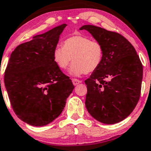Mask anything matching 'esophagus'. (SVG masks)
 Segmentation results:
<instances>
[{
    "label": "esophagus",
    "mask_w": 151,
    "mask_h": 151,
    "mask_svg": "<svg viewBox=\"0 0 151 151\" xmlns=\"http://www.w3.org/2000/svg\"><path fill=\"white\" fill-rule=\"evenodd\" d=\"M72 82H73V84H74V85H77L78 84L81 83V82H82V81L79 80V79H72Z\"/></svg>",
    "instance_id": "esophagus-1"
}]
</instances>
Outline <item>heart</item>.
I'll return each instance as SVG.
<instances>
[{
    "mask_svg": "<svg viewBox=\"0 0 151 151\" xmlns=\"http://www.w3.org/2000/svg\"><path fill=\"white\" fill-rule=\"evenodd\" d=\"M104 55L103 46L100 41L82 35L69 36L63 42V46H57L53 51L54 62L62 70L67 69L73 60L69 72L77 77L97 70Z\"/></svg>",
    "mask_w": 151,
    "mask_h": 151,
    "instance_id": "1",
    "label": "heart"
}]
</instances>
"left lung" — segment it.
Wrapping results in <instances>:
<instances>
[{"label": "left lung", "instance_id": "8db88e82", "mask_svg": "<svg viewBox=\"0 0 151 151\" xmlns=\"http://www.w3.org/2000/svg\"><path fill=\"white\" fill-rule=\"evenodd\" d=\"M105 51L100 67L85 80V105L94 119L105 124L119 122L130 115L140 99L143 65L133 46L118 33L85 25Z\"/></svg>", "mask_w": 151, "mask_h": 151}]
</instances>
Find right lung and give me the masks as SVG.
<instances>
[{"mask_svg": "<svg viewBox=\"0 0 151 151\" xmlns=\"http://www.w3.org/2000/svg\"><path fill=\"white\" fill-rule=\"evenodd\" d=\"M66 26L54 28L18 46L5 70L4 83L13 110L31 125L44 126L55 120L74 88L53 59Z\"/></svg>", "mask_w": 151, "mask_h": 151, "instance_id": "right-lung-1", "label": "right lung"}]
</instances>
